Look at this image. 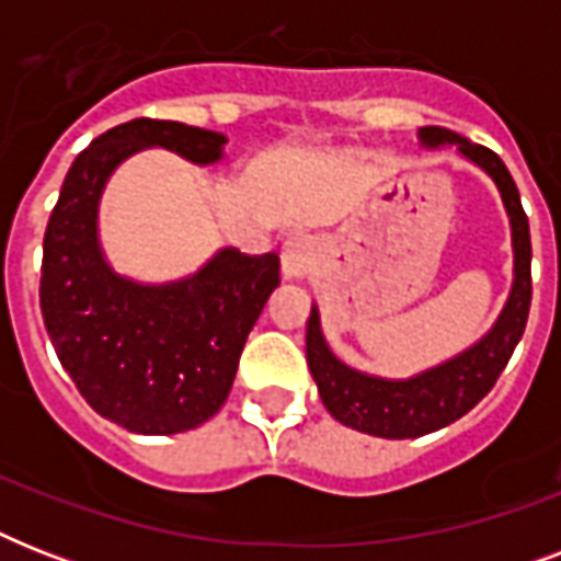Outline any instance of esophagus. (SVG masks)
Masks as SVG:
<instances>
[{
	"instance_id": "obj_1",
	"label": "esophagus",
	"mask_w": 561,
	"mask_h": 561,
	"mask_svg": "<svg viewBox=\"0 0 561 561\" xmlns=\"http://www.w3.org/2000/svg\"><path fill=\"white\" fill-rule=\"evenodd\" d=\"M317 250L311 238H290L282 247V276L285 279H302L314 267Z\"/></svg>"
}]
</instances>
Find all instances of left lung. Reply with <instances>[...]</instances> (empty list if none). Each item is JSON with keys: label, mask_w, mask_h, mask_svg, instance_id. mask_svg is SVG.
I'll list each match as a JSON object with an SVG mask.
<instances>
[{"label": "left lung", "mask_w": 561, "mask_h": 561, "mask_svg": "<svg viewBox=\"0 0 561 561\" xmlns=\"http://www.w3.org/2000/svg\"><path fill=\"white\" fill-rule=\"evenodd\" d=\"M419 142L422 148L454 145L460 157L492 178L504 201L510 229H513V288L495 325L478 343H471L460 355L410 378H381V375L360 373L343 364L325 343L320 308L311 306L306 329V358L325 410L341 425L360 434L381 436V439H416L466 416L495 387L497 375L504 373L506 360L513 358V350L522 341L527 314H530V224L522 209L513 174L506 171L495 151L469 142L466 136L445 130V127H419Z\"/></svg>", "instance_id": "8db88e82"}]
</instances>
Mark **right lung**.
<instances>
[{"label":"right lung","mask_w":561,"mask_h":561,"mask_svg":"<svg viewBox=\"0 0 561 561\" xmlns=\"http://www.w3.org/2000/svg\"><path fill=\"white\" fill-rule=\"evenodd\" d=\"M224 145V134L180 122H125L78 153L48 218L39 311L51 346L90 408L134 434H183L218 413L279 285V255L224 247L186 279H127L101 250V194L145 148L215 165Z\"/></svg>","instance_id":"obj_1"}]
</instances>
